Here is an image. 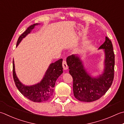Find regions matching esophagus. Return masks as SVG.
<instances>
[{"instance_id":"obj_1","label":"esophagus","mask_w":124,"mask_h":124,"mask_svg":"<svg viewBox=\"0 0 124 124\" xmlns=\"http://www.w3.org/2000/svg\"><path fill=\"white\" fill-rule=\"evenodd\" d=\"M62 65H63V68L64 70H67L68 69V65H67L66 61L65 60L63 61Z\"/></svg>"}]
</instances>
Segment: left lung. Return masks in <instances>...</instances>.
Wrapping results in <instances>:
<instances>
[{"label":"left lung","mask_w":124,"mask_h":124,"mask_svg":"<svg viewBox=\"0 0 124 124\" xmlns=\"http://www.w3.org/2000/svg\"><path fill=\"white\" fill-rule=\"evenodd\" d=\"M99 49H104L105 60L104 73L98 78H93L87 74L77 56L72 55L67 59L69 72L73 79L74 96L79 101L91 102L98 100L105 94L112 84L115 54L112 42L107 36Z\"/></svg>","instance_id":"obj_1"}]
</instances>
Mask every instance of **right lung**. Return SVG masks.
<instances>
[{"label": "right lung", "mask_w": 124, "mask_h": 124, "mask_svg": "<svg viewBox=\"0 0 124 124\" xmlns=\"http://www.w3.org/2000/svg\"><path fill=\"white\" fill-rule=\"evenodd\" d=\"M36 25H38V23L30 26L21 34L17 41L16 46L23 38L31 32ZM62 73V59H61L49 65L44 77L39 83L30 86H25L17 78L13 60V77L16 88L23 95L34 102H42L48 101L52 97L54 93V87L56 81Z\"/></svg>", "instance_id": "add662e5"}]
</instances>
